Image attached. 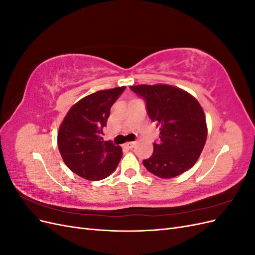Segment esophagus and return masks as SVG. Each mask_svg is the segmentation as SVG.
Segmentation results:
<instances>
[{
	"mask_svg": "<svg viewBox=\"0 0 255 255\" xmlns=\"http://www.w3.org/2000/svg\"><path fill=\"white\" fill-rule=\"evenodd\" d=\"M135 145H136V142H135V141H129V142H127V143H126V146H128V149H133Z\"/></svg>",
	"mask_w": 255,
	"mask_h": 255,
	"instance_id": "obj_1",
	"label": "esophagus"
}]
</instances>
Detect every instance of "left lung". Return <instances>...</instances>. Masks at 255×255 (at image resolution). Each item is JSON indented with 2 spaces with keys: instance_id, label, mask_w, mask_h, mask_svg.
<instances>
[{
  "instance_id": "8db88e82",
  "label": "left lung",
  "mask_w": 255,
  "mask_h": 255,
  "mask_svg": "<svg viewBox=\"0 0 255 255\" xmlns=\"http://www.w3.org/2000/svg\"><path fill=\"white\" fill-rule=\"evenodd\" d=\"M129 89L144 100L146 113L160 129L152 156L142 160L146 170L163 179L187 171L196 164L207 137L201 105L170 85H137Z\"/></svg>"
}]
</instances>
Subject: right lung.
I'll return each mask as SVG.
<instances>
[{
  "mask_svg": "<svg viewBox=\"0 0 255 255\" xmlns=\"http://www.w3.org/2000/svg\"><path fill=\"white\" fill-rule=\"evenodd\" d=\"M126 86L97 91L74 104L59 128L58 149L72 172L89 181L111 175L122 157L120 145L103 140L111 107Z\"/></svg>",
  "mask_w": 255,
  "mask_h": 255,
  "instance_id": "1",
  "label": "right lung"
}]
</instances>
